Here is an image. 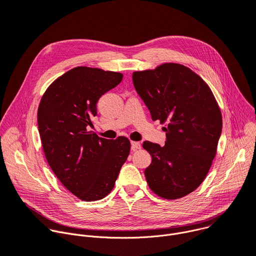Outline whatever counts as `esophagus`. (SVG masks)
<instances>
[{"instance_id":"esophagus-1","label":"esophagus","mask_w":256,"mask_h":256,"mask_svg":"<svg viewBox=\"0 0 256 256\" xmlns=\"http://www.w3.org/2000/svg\"><path fill=\"white\" fill-rule=\"evenodd\" d=\"M140 148H141L140 142H136V141H132V142H131V150H132L133 152H136V150H140Z\"/></svg>"}]
</instances>
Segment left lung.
<instances>
[{"instance_id": "8db88e82", "label": "left lung", "mask_w": 256, "mask_h": 256, "mask_svg": "<svg viewBox=\"0 0 256 256\" xmlns=\"http://www.w3.org/2000/svg\"><path fill=\"white\" fill-rule=\"evenodd\" d=\"M132 79L152 119L166 123L164 146L142 144L152 158L144 171L146 182L158 196L178 200L193 192L210 171L222 133L220 106L206 81L181 64L135 71Z\"/></svg>"}]
</instances>
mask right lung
I'll use <instances>...</instances> for the list:
<instances>
[{
	"label": "right lung",
	"mask_w": 256,
	"mask_h": 256,
	"mask_svg": "<svg viewBox=\"0 0 256 256\" xmlns=\"http://www.w3.org/2000/svg\"><path fill=\"white\" fill-rule=\"evenodd\" d=\"M122 79V73L75 67L50 85L38 106L46 158L66 189L84 202L102 200L112 191L130 152L127 137L108 140L88 131L100 98Z\"/></svg>",
	"instance_id": "obj_1"
}]
</instances>
